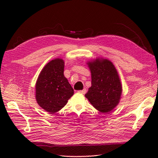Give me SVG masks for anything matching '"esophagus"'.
Segmentation results:
<instances>
[{"label":"esophagus","mask_w":158,"mask_h":158,"mask_svg":"<svg viewBox=\"0 0 158 158\" xmlns=\"http://www.w3.org/2000/svg\"><path fill=\"white\" fill-rule=\"evenodd\" d=\"M78 93H80V94H84L86 93V89H83L82 90H78Z\"/></svg>","instance_id":"esophagus-1"}]
</instances>
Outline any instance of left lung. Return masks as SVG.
Segmentation results:
<instances>
[{
  "label": "left lung",
  "instance_id": "1",
  "mask_svg": "<svg viewBox=\"0 0 158 158\" xmlns=\"http://www.w3.org/2000/svg\"><path fill=\"white\" fill-rule=\"evenodd\" d=\"M92 85L85 94L90 103L99 111L107 113L120 102L123 92L118 72L111 60L97 58L88 61Z\"/></svg>",
  "mask_w": 158,
  "mask_h": 158
}]
</instances>
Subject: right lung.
Segmentation results:
<instances>
[{
    "mask_svg": "<svg viewBox=\"0 0 158 158\" xmlns=\"http://www.w3.org/2000/svg\"><path fill=\"white\" fill-rule=\"evenodd\" d=\"M64 62L56 58L44 66L35 84L38 105L51 114L64 107L74 94V89L64 75Z\"/></svg>",
    "mask_w": 158,
    "mask_h": 158,
    "instance_id": "obj_1",
    "label": "right lung"
}]
</instances>
